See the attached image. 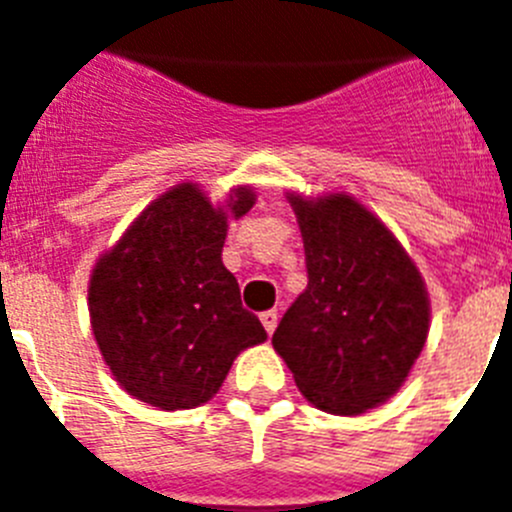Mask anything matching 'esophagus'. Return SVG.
Masks as SVG:
<instances>
[{
	"mask_svg": "<svg viewBox=\"0 0 512 512\" xmlns=\"http://www.w3.org/2000/svg\"><path fill=\"white\" fill-rule=\"evenodd\" d=\"M277 309H269V312H261V325H264V330H267L269 335L275 333V327H277Z\"/></svg>",
	"mask_w": 512,
	"mask_h": 512,
	"instance_id": "1",
	"label": "esophagus"
}]
</instances>
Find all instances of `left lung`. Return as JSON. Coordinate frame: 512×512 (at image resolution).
<instances>
[{"mask_svg": "<svg viewBox=\"0 0 512 512\" xmlns=\"http://www.w3.org/2000/svg\"><path fill=\"white\" fill-rule=\"evenodd\" d=\"M290 203L309 282L272 343L309 402L359 415L386 402L423 351V280L394 235L349 195Z\"/></svg>", "mask_w": 512, "mask_h": 512, "instance_id": "left-lung-1", "label": "left lung"}]
</instances>
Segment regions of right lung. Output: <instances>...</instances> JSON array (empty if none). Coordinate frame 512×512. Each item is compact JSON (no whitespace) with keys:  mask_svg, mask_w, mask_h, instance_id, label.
I'll return each mask as SVG.
<instances>
[{"mask_svg":"<svg viewBox=\"0 0 512 512\" xmlns=\"http://www.w3.org/2000/svg\"><path fill=\"white\" fill-rule=\"evenodd\" d=\"M240 187L230 211H251ZM227 216L195 185L150 203L89 282V317L110 372L161 410L208 402L243 349L267 341L222 264Z\"/></svg>","mask_w":512,"mask_h":512,"instance_id":"obj_1","label":"right lung"}]
</instances>
